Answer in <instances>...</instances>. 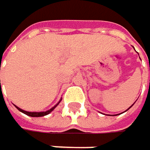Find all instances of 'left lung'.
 <instances>
[{
	"label": "left lung",
	"instance_id": "8db88e82",
	"mask_svg": "<svg viewBox=\"0 0 150 150\" xmlns=\"http://www.w3.org/2000/svg\"><path fill=\"white\" fill-rule=\"evenodd\" d=\"M133 105H134V104H133ZM132 105H131V106H132ZM131 106H129V108H128V109H127V110H129V108H130V107H131ZM127 110H126V111H127Z\"/></svg>",
	"mask_w": 150,
	"mask_h": 150
}]
</instances>
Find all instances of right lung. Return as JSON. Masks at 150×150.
<instances>
[{"instance_id": "add662e5", "label": "right lung", "mask_w": 150, "mask_h": 150, "mask_svg": "<svg viewBox=\"0 0 150 150\" xmlns=\"http://www.w3.org/2000/svg\"><path fill=\"white\" fill-rule=\"evenodd\" d=\"M61 101V100H60ZM60 101L57 103L55 106H53L52 108H50V110H48L46 112H26V111H24V110H22L21 108H19L18 106H16V108L19 110V111H21V112H23V113H25V114H26V115L30 116V117H43V116H45V115H48L49 113H50L56 107H57V105L60 103Z\"/></svg>"}]
</instances>
